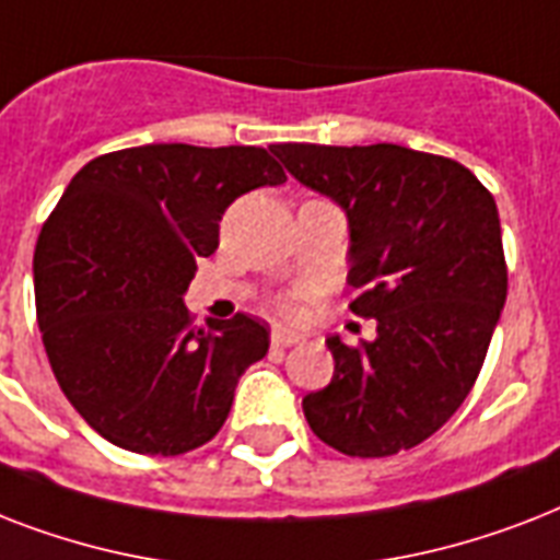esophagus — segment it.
<instances>
[{"mask_svg": "<svg viewBox=\"0 0 560 560\" xmlns=\"http://www.w3.org/2000/svg\"><path fill=\"white\" fill-rule=\"evenodd\" d=\"M299 334L290 331H272V349H290V346H296Z\"/></svg>", "mask_w": 560, "mask_h": 560, "instance_id": "34e87169", "label": "esophagus"}]
</instances>
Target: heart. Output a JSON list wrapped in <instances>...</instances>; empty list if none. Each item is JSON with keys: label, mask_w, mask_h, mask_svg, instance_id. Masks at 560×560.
<instances>
[{"label": "heart", "mask_w": 560, "mask_h": 560, "mask_svg": "<svg viewBox=\"0 0 560 560\" xmlns=\"http://www.w3.org/2000/svg\"><path fill=\"white\" fill-rule=\"evenodd\" d=\"M284 311H288V314H290V307H288V305H284Z\"/></svg>", "instance_id": "obj_1"}]
</instances>
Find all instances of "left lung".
Masks as SVG:
<instances>
[{
  "label": "left lung",
  "instance_id": "1",
  "mask_svg": "<svg viewBox=\"0 0 560 560\" xmlns=\"http://www.w3.org/2000/svg\"><path fill=\"white\" fill-rule=\"evenodd\" d=\"M284 168L349 218L351 314L377 337H328L334 377L302 398L328 447L381 459L409 451L462 407L505 305L497 202L456 160L400 144H276Z\"/></svg>",
  "mask_w": 560,
  "mask_h": 560
}]
</instances>
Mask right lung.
I'll use <instances>...</instances> for the list:
<instances>
[{
    "instance_id": "obj_1",
    "label": "right lung",
    "mask_w": 560,
    "mask_h": 560,
    "mask_svg": "<svg viewBox=\"0 0 560 560\" xmlns=\"http://www.w3.org/2000/svg\"><path fill=\"white\" fill-rule=\"evenodd\" d=\"M284 179L264 148L142 144L66 186L34 249L37 323L60 389L107 442L179 456L218 435L270 328L246 314L197 328L183 293L223 211Z\"/></svg>"
}]
</instances>
